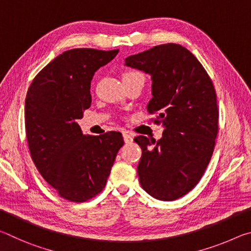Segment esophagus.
Segmentation results:
<instances>
[{
	"label": "esophagus",
	"mask_w": 251,
	"mask_h": 251,
	"mask_svg": "<svg viewBox=\"0 0 251 251\" xmlns=\"http://www.w3.org/2000/svg\"><path fill=\"white\" fill-rule=\"evenodd\" d=\"M123 137H124V142L126 144H129V143L133 142V137H131V136L129 135L128 131H124V133H123Z\"/></svg>",
	"instance_id": "esophagus-1"
}]
</instances>
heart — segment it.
Wrapping results in <instances>:
<instances>
[{
    "instance_id": "heart-1",
    "label": "heart",
    "mask_w": 251,
    "mask_h": 251,
    "mask_svg": "<svg viewBox=\"0 0 251 251\" xmlns=\"http://www.w3.org/2000/svg\"><path fill=\"white\" fill-rule=\"evenodd\" d=\"M134 76H143L142 73H139L137 71H128L124 74V77L123 78H127V77H134Z\"/></svg>"
}]
</instances>
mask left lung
I'll list each match as a JSON object with an SVG mask.
<instances>
[{
	"label": "left lung",
	"mask_w": 251,
	"mask_h": 251,
	"mask_svg": "<svg viewBox=\"0 0 251 251\" xmlns=\"http://www.w3.org/2000/svg\"><path fill=\"white\" fill-rule=\"evenodd\" d=\"M127 66L151 74L148 113L165 129L159 141L137 136L142 148L137 173L147 194L172 201L201 180L214 152L219 109L216 91L201 62L179 44L154 46L125 59Z\"/></svg>",
	"instance_id": "1"
}]
</instances>
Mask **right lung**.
Returning <instances> with one entry per match:
<instances>
[{
	"label": "right lung",
	"mask_w": 251,
	"mask_h": 251,
	"mask_svg": "<svg viewBox=\"0 0 251 251\" xmlns=\"http://www.w3.org/2000/svg\"><path fill=\"white\" fill-rule=\"evenodd\" d=\"M117 53L69 50L49 63L28 87L25 133L29 154L42 177L66 201L84 202L96 197L124 145L120 131L84 136L76 123L91 106L94 73Z\"/></svg>",
	"instance_id": "right-lung-1"
}]
</instances>
